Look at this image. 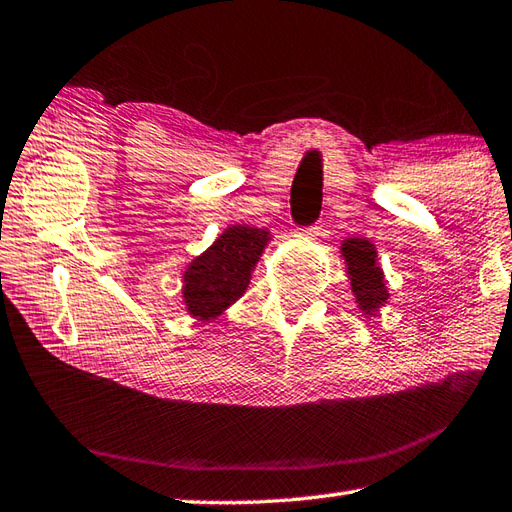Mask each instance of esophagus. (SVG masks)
I'll list each match as a JSON object with an SVG mask.
<instances>
[{"instance_id": "1", "label": "esophagus", "mask_w": 512, "mask_h": 512, "mask_svg": "<svg viewBox=\"0 0 512 512\" xmlns=\"http://www.w3.org/2000/svg\"><path fill=\"white\" fill-rule=\"evenodd\" d=\"M318 234H321V227H318V225L303 227V229L296 231V236H301V238H316Z\"/></svg>"}]
</instances>
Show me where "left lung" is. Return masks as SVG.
Masks as SVG:
<instances>
[{
  "label": "left lung",
  "instance_id": "left-lung-1",
  "mask_svg": "<svg viewBox=\"0 0 512 512\" xmlns=\"http://www.w3.org/2000/svg\"><path fill=\"white\" fill-rule=\"evenodd\" d=\"M341 252L347 263V274L352 281V292L356 303L365 314L374 312L376 307L388 301V289L383 283V272L376 263V249L370 240L352 238L345 240Z\"/></svg>",
  "mask_w": 512,
  "mask_h": 512
}]
</instances>
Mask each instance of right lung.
<instances>
[{
	"instance_id": "obj_1",
	"label": "right lung",
	"mask_w": 512,
	"mask_h": 512,
	"mask_svg": "<svg viewBox=\"0 0 512 512\" xmlns=\"http://www.w3.org/2000/svg\"><path fill=\"white\" fill-rule=\"evenodd\" d=\"M267 240L265 229L249 225L225 229V234L187 267L182 294L189 314L211 321L238 301Z\"/></svg>"
}]
</instances>
